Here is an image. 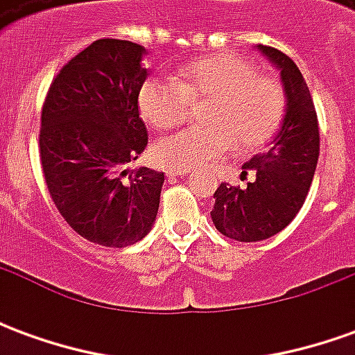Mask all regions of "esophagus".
Segmentation results:
<instances>
[{"label": "esophagus", "instance_id": "34e87169", "mask_svg": "<svg viewBox=\"0 0 355 355\" xmlns=\"http://www.w3.org/2000/svg\"><path fill=\"white\" fill-rule=\"evenodd\" d=\"M190 171L188 169H167V177L175 178V177H184V175H188Z\"/></svg>", "mask_w": 355, "mask_h": 355}]
</instances>
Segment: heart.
<instances>
[{
	"instance_id": "1",
	"label": "heart",
	"mask_w": 355,
	"mask_h": 355,
	"mask_svg": "<svg viewBox=\"0 0 355 355\" xmlns=\"http://www.w3.org/2000/svg\"><path fill=\"white\" fill-rule=\"evenodd\" d=\"M200 108L203 123L186 127L155 140V162L171 169H193L220 159L232 144L254 150L272 139L285 112L279 81L257 72L249 60L216 55L182 66L178 76L148 78L139 91V108L148 125L169 129Z\"/></svg>"
}]
</instances>
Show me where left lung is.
<instances>
[{"label": "left lung", "mask_w": 355, "mask_h": 355, "mask_svg": "<svg viewBox=\"0 0 355 355\" xmlns=\"http://www.w3.org/2000/svg\"><path fill=\"white\" fill-rule=\"evenodd\" d=\"M257 47L282 73L287 98L282 129L264 154H257L243 165V177L253 173V180L245 186L223 182L216 188L211 211L216 230L245 243L272 238L297 216L320 155L318 116L302 73L282 51L268 45Z\"/></svg>", "instance_id": "1"}]
</instances>
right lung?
Returning <instances> with one entry per match:
<instances>
[{"instance_id": "add662e5", "label": "right lung", "mask_w": 355, "mask_h": 355, "mask_svg": "<svg viewBox=\"0 0 355 355\" xmlns=\"http://www.w3.org/2000/svg\"><path fill=\"white\" fill-rule=\"evenodd\" d=\"M146 49L96 40L53 78L42 108L40 157L58 213L102 247L137 243L154 226L163 173L127 169L148 144L139 116Z\"/></svg>"}]
</instances>
